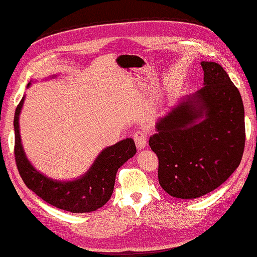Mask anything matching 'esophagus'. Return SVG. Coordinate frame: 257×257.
Returning a JSON list of instances; mask_svg holds the SVG:
<instances>
[{"label": "esophagus", "mask_w": 257, "mask_h": 257, "mask_svg": "<svg viewBox=\"0 0 257 257\" xmlns=\"http://www.w3.org/2000/svg\"><path fill=\"white\" fill-rule=\"evenodd\" d=\"M134 141H135V144L136 147L139 149H144L147 148V144H148V136H147V133L145 132H136L134 134Z\"/></svg>", "instance_id": "esophagus-1"}]
</instances>
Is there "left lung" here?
<instances>
[{
  "label": "left lung",
  "mask_w": 257,
  "mask_h": 257,
  "mask_svg": "<svg viewBox=\"0 0 257 257\" xmlns=\"http://www.w3.org/2000/svg\"><path fill=\"white\" fill-rule=\"evenodd\" d=\"M204 87L157 122L149 140L159 160L158 180L171 196L197 198L218 188L243 155L244 108L220 64L202 61Z\"/></svg>",
  "instance_id": "8db88e82"
}]
</instances>
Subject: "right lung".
<instances>
[{
    "mask_svg": "<svg viewBox=\"0 0 257 257\" xmlns=\"http://www.w3.org/2000/svg\"><path fill=\"white\" fill-rule=\"evenodd\" d=\"M30 83L28 84V87ZM24 97L15 112V160L23 181L41 200L72 213L94 211L112 196L118 168L136 153L135 142L125 139L102 150L83 177L74 181H57L37 171L25 156L19 135V114Z\"/></svg>",
    "mask_w": 257,
    "mask_h": 257,
    "instance_id": "add662e5",
    "label": "right lung"
}]
</instances>
